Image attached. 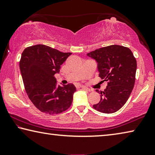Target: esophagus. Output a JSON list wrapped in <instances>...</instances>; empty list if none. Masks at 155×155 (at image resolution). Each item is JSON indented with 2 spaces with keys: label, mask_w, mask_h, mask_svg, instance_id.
Returning <instances> with one entry per match:
<instances>
[{
  "label": "esophagus",
  "mask_w": 155,
  "mask_h": 155,
  "mask_svg": "<svg viewBox=\"0 0 155 155\" xmlns=\"http://www.w3.org/2000/svg\"><path fill=\"white\" fill-rule=\"evenodd\" d=\"M77 88L79 89V90H86V91L87 90V87H85L84 86H81V85H78V86H77Z\"/></svg>",
  "instance_id": "esophagus-1"
}]
</instances>
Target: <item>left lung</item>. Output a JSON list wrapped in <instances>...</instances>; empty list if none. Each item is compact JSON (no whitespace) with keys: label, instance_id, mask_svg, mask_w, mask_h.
Masks as SVG:
<instances>
[{"label":"left lung","instance_id":"obj_1","mask_svg":"<svg viewBox=\"0 0 155 155\" xmlns=\"http://www.w3.org/2000/svg\"><path fill=\"white\" fill-rule=\"evenodd\" d=\"M97 62L100 77L108 82L94 109L104 114H113L123 107L134 86L137 60L128 47L110 45L87 54Z\"/></svg>","mask_w":155,"mask_h":155}]
</instances>
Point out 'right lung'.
Here are the masks:
<instances>
[{"label":"right lung","mask_w":155,"mask_h":155,"mask_svg":"<svg viewBox=\"0 0 155 155\" xmlns=\"http://www.w3.org/2000/svg\"><path fill=\"white\" fill-rule=\"evenodd\" d=\"M71 53H63L44 45L26 48L19 62L26 92L40 111L58 114L70 107L76 87L72 84L58 85L55 74Z\"/></svg>","instance_id":"obj_1"}]
</instances>
